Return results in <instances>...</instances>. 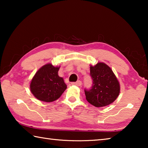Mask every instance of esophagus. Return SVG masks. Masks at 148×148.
<instances>
[{"instance_id": "1", "label": "esophagus", "mask_w": 148, "mask_h": 148, "mask_svg": "<svg viewBox=\"0 0 148 148\" xmlns=\"http://www.w3.org/2000/svg\"><path fill=\"white\" fill-rule=\"evenodd\" d=\"M72 85H74V86H80L82 85V82L80 80H78L76 82H72Z\"/></svg>"}]
</instances>
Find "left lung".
Returning a JSON list of instances; mask_svg holds the SVG:
<instances>
[{"label":"left lung","instance_id":"1","mask_svg":"<svg viewBox=\"0 0 148 148\" xmlns=\"http://www.w3.org/2000/svg\"><path fill=\"white\" fill-rule=\"evenodd\" d=\"M92 85L85 89L86 100L95 107H103L112 103L120 92V86L112 70L104 62L90 66Z\"/></svg>","mask_w":148,"mask_h":148}]
</instances>
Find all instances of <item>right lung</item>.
Returning <instances> with one entry per match:
<instances>
[{"label": "right lung", "instance_id": "1", "mask_svg": "<svg viewBox=\"0 0 148 148\" xmlns=\"http://www.w3.org/2000/svg\"><path fill=\"white\" fill-rule=\"evenodd\" d=\"M59 68L49 63L36 72L31 80L30 89L37 99L51 102L58 99L63 93L67 86L63 78L59 76Z\"/></svg>", "mask_w": 148, "mask_h": 148}]
</instances>
